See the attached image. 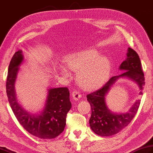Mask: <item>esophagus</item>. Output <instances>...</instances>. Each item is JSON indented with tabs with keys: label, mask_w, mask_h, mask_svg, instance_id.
I'll list each match as a JSON object with an SVG mask.
<instances>
[{
	"label": "esophagus",
	"mask_w": 153,
	"mask_h": 153,
	"mask_svg": "<svg viewBox=\"0 0 153 153\" xmlns=\"http://www.w3.org/2000/svg\"><path fill=\"white\" fill-rule=\"evenodd\" d=\"M72 97L74 100H79V99H81V97H82V95H81L79 91L74 90L72 92Z\"/></svg>",
	"instance_id": "esophagus-1"
}]
</instances>
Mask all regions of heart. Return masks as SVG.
<instances>
[{"label": "heart", "mask_w": 153, "mask_h": 153, "mask_svg": "<svg viewBox=\"0 0 153 153\" xmlns=\"http://www.w3.org/2000/svg\"><path fill=\"white\" fill-rule=\"evenodd\" d=\"M67 64L74 70H81L78 79L88 89L97 88L102 84L109 70L108 59L104 57L99 58V53L94 50L73 53L68 58Z\"/></svg>", "instance_id": "obj_1"}]
</instances>
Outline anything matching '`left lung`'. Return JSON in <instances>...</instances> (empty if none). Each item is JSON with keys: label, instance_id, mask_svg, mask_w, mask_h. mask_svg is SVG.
I'll use <instances>...</instances> for the list:
<instances>
[{"label": "left lung", "instance_id": "left-lung-1", "mask_svg": "<svg viewBox=\"0 0 153 153\" xmlns=\"http://www.w3.org/2000/svg\"><path fill=\"white\" fill-rule=\"evenodd\" d=\"M119 69L126 71L119 76L111 77L102 88L87 95V100L90 104L91 109L89 125L95 134L101 137L113 135L127 127L135 116L140 105V100H137L128 113L121 114L112 113L107 108L105 95L119 77H127L134 81L139 86L140 95L143 94V87L145 84L144 73L139 56L135 51L128 48L127 58L122 62Z\"/></svg>", "mask_w": 153, "mask_h": 153}]
</instances>
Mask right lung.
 <instances>
[{"instance_id": "1", "label": "right lung", "mask_w": 153, "mask_h": 153, "mask_svg": "<svg viewBox=\"0 0 153 153\" xmlns=\"http://www.w3.org/2000/svg\"><path fill=\"white\" fill-rule=\"evenodd\" d=\"M23 60L22 51L14 53L8 66L7 94L12 110L20 124L32 135L40 139L56 138L64 130L67 113L71 103L68 88L50 89L43 111L40 115H30L17 103L14 91L19 66Z\"/></svg>"}]
</instances>
